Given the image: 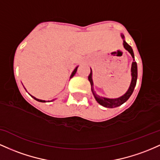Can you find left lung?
<instances>
[{"label": "left lung", "instance_id": "obj_1", "mask_svg": "<svg viewBox=\"0 0 160 160\" xmlns=\"http://www.w3.org/2000/svg\"><path fill=\"white\" fill-rule=\"evenodd\" d=\"M122 37L124 38V35H122ZM123 45H124V48H125V49H126L127 51L131 53L132 57H133V60H134V62H132V82H131V85L130 87H129L128 91H127L123 96H122L121 98H116V99H108V98H100V96H98V95L95 93V91H94V88H93V81H92V77H91L92 76V72H91H91H90V75H88V80L90 83H91V91H92V93L93 94H94L95 99H96L97 101H98L100 105L103 106V107H108V108H114V107H117L125 103V101H127V100H128V98L131 97V95L132 94V93H133L134 87H135L136 83H137L138 66H137V62L134 61V56L133 51H132V48H131V46H129L128 44L125 42V41H123Z\"/></svg>", "mask_w": 160, "mask_h": 160}]
</instances>
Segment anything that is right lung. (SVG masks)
Listing matches in <instances>:
<instances>
[{
    "label": "right lung",
    "instance_id": "1",
    "mask_svg": "<svg viewBox=\"0 0 160 160\" xmlns=\"http://www.w3.org/2000/svg\"><path fill=\"white\" fill-rule=\"evenodd\" d=\"M77 68H78V67H76V68H75V69H74V71L72 72V75H71V76H70V78H72V77L73 75H74L75 74V72H76V71H77ZM32 98H34V99H35V100H36L37 101H39V102H45V100H38V99H37V98H34L33 96H32Z\"/></svg>",
    "mask_w": 160,
    "mask_h": 160
}]
</instances>
